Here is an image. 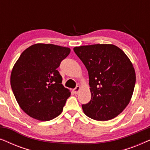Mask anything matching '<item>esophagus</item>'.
Masks as SVG:
<instances>
[{
	"label": "esophagus",
	"mask_w": 150,
	"mask_h": 150,
	"mask_svg": "<svg viewBox=\"0 0 150 150\" xmlns=\"http://www.w3.org/2000/svg\"><path fill=\"white\" fill-rule=\"evenodd\" d=\"M80 89H81V87H80V86H77L75 89H73V92L75 94H77L78 93H79V91H80Z\"/></svg>",
	"instance_id": "esophagus-1"
}]
</instances>
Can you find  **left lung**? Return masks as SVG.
I'll return each instance as SVG.
<instances>
[{
    "label": "left lung",
    "mask_w": 150,
    "mask_h": 150,
    "mask_svg": "<svg viewBox=\"0 0 150 150\" xmlns=\"http://www.w3.org/2000/svg\"><path fill=\"white\" fill-rule=\"evenodd\" d=\"M74 51L88 71L91 98L83 104L86 115L108 121L119 115L132 98L136 74L130 59L113 44L76 46Z\"/></svg>",
    "instance_id": "left-lung-1"
}]
</instances>
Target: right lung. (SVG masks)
<instances>
[{
  "label": "right lung",
  "instance_id": "right-lung-1",
  "mask_svg": "<svg viewBox=\"0 0 150 150\" xmlns=\"http://www.w3.org/2000/svg\"><path fill=\"white\" fill-rule=\"evenodd\" d=\"M70 48L48 44H35L24 50L11 70V86L23 111L46 122L63 111L70 91L62 85L57 70Z\"/></svg>",
  "mask_w": 150,
  "mask_h": 150
}]
</instances>
